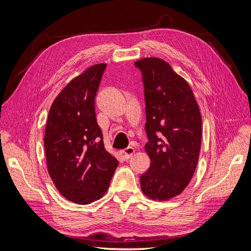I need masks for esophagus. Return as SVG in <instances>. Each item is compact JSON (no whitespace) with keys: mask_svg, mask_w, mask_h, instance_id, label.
I'll return each mask as SVG.
<instances>
[{"mask_svg":"<svg viewBox=\"0 0 251 251\" xmlns=\"http://www.w3.org/2000/svg\"><path fill=\"white\" fill-rule=\"evenodd\" d=\"M134 153H135V149L132 147H128L123 151V158L125 160H127V159H130L132 157Z\"/></svg>","mask_w":251,"mask_h":251,"instance_id":"esophagus-1","label":"esophagus"}]
</instances>
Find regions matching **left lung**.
I'll return each mask as SVG.
<instances>
[{"instance_id":"obj_1","label":"left lung","mask_w":251,"mask_h":251,"mask_svg":"<svg viewBox=\"0 0 251 251\" xmlns=\"http://www.w3.org/2000/svg\"><path fill=\"white\" fill-rule=\"evenodd\" d=\"M142 74L146 101L144 146L150 169L140 176L144 195L169 200L184 191L198 163L202 118L193 91L163 59L142 58L135 63Z\"/></svg>"}]
</instances>
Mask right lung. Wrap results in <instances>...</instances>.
<instances>
[{
    "label": "right lung",
    "mask_w": 251,
    "mask_h": 251,
    "mask_svg": "<svg viewBox=\"0 0 251 251\" xmlns=\"http://www.w3.org/2000/svg\"><path fill=\"white\" fill-rule=\"evenodd\" d=\"M105 68V64L90 67L68 83L51 105L45 130L50 177L65 198L77 204L100 199L119 163L104 149L95 114Z\"/></svg>",
    "instance_id": "add662e5"
}]
</instances>
